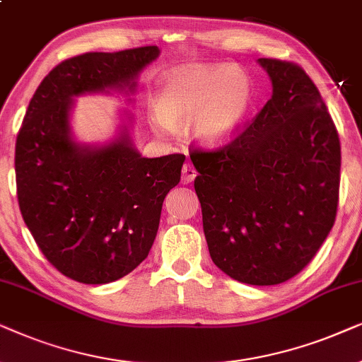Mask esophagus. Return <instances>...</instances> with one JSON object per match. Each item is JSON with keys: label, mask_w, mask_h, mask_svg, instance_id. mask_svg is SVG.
<instances>
[{"label": "esophagus", "mask_w": 362, "mask_h": 362, "mask_svg": "<svg viewBox=\"0 0 362 362\" xmlns=\"http://www.w3.org/2000/svg\"><path fill=\"white\" fill-rule=\"evenodd\" d=\"M197 177V170L194 168L192 163H184V168H182V182L184 184H190V182H194V178Z\"/></svg>", "instance_id": "34e87169"}]
</instances>
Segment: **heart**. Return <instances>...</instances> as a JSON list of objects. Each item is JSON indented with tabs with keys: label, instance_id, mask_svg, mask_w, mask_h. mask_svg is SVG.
<instances>
[{
	"label": "heart",
	"instance_id": "b5f03b06",
	"mask_svg": "<svg viewBox=\"0 0 362 362\" xmlns=\"http://www.w3.org/2000/svg\"><path fill=\"white\" fill-rule=\"evenodd\" d=\"M255 103L250 77L231 66H185L170 72L156 98L160 131L192 122V134L206 147L233 141L248 124Z\"/></svg>",
	"mask_w": 362,
	"mask_h": 362
}]
</instances>
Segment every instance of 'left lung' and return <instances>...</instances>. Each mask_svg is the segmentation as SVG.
Here are the masks:
<instances>
[{"mask_svg":"<svg viewBox=\"0 0 362 362\" xmlns=\"http://www.w3.org/2000/svg\"><path fill=\"white\" fill-rule=\"evenodd\" d=\"M273 95L233 141L192 148L210 257L247 285L296 276L334 225L341 146L320 90L295 62L259 57Z\"/></svg>","mask_w":362,"mask_h":362,"instance_id":"left-lung-1","label":"left lung"}]
</instances>
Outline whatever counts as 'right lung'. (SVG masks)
Masks as SVG:
<instances>
[{
  "mask_svg": "<svg viewBox=\"0 0 362 362\" xmlns=\"http://www.w3.org/2000/svg\"><path fill=\"white\" fill-rule=\"evenodd\" d=\"M158 52L144 46L62 61L36 89L18 132L23 220L47 262L74 281H115L147 258L185 156L142 157L127 131L107 146H77L69 132L72 98L112 88L132 93L134 79Z\"/></svg>",
  "mask_w": 362,
  "mask_h": 362,
  "instance_id": "obj_1",
  "label": "right lung"
}]
</instances>
